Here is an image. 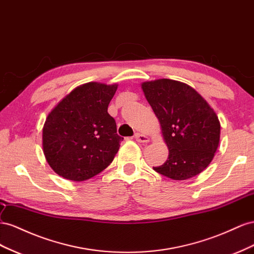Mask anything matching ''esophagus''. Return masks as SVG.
I'll return each mask as SVG.
<instances>
[{
	"instance_id": "1",
	"label": "esophagus",
	"mask_w": 254,
	"mask_h": 254,
	"mask_svg": "<svg viewBox=\"0 0 254 254\" xmlns=\"http://www.w3.org/2000/svg\"><path fill=\"white\" fill-rule=\"evenodd\" d=\"M134 138L136 139V141H138V142H148L149 141V137L141 134V133H135Z\"/></svg>"
}]
</instances>
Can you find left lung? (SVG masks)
Here are the masks:
<instances>
[{
	"instance_id": "8db88e82",
	"label": "left lung",
	"mask_w": 254,
	"mask_h": 254,
	"mask_svg": "<svg viewBox=\"0 0 254 254\" xmlns=\"http://www.w3.org/2000/svg\"><path fill=\"white\" fill-rule=\"evenodd\" d=\"M141 88L169 149L167 161L153 169L178 181L199 175L219 144L220 123L213 108L190 86L173 79L146 82Z\"/></svg>"
}]
</instances>
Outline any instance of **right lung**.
I'll return each mask as SVG.
<instances>
[{"instance_id": "obj_1", "label": "right lung", "mask_w": 254, "mask_h": 254, "mask_svg": "<svg viewBox=\"0 0 254 254\" xmlns=\"http://www.w3.org/2000/svg\"><path fill=\"white\" fill-rule=\"evenodd\" d=\"M117 85L87 83L64 98L42 129L47 162L57 175L85 181L110 166L123 137L107 107Z\"/></svg>"}]
</instances>
